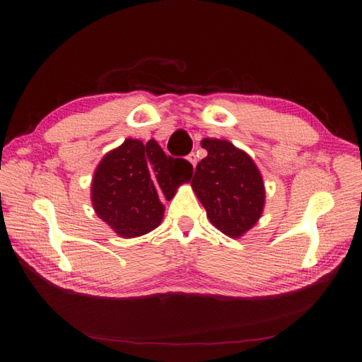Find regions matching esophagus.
Wrapping results in <instances>:
<instances>
[{
    "label": "esophagus",
    "instance_id": "34e87169",
    "mask_svg": "<svg viewBox=\"0 0 362 362\" xmlns=\"http://www.w3.org/2000/svg\"><path fill=\"white\" fill-rule=\"evenodd\" d=\"M187 160L189 163L194 165V167H197V155L195 153H190V155H187Z\"/></svg>",
    "mask_w": 362,
    "mask_h": 362
}]
</instances>
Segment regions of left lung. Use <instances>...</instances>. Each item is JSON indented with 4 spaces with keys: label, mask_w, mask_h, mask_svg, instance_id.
I'll return each instance as SVG.
<instances>
[{
    "label": "left lung",
    "mask_w": 362,
    "mask_h": 362,
    "mask_svg": "<svg viewBox=\"0 0 362 362\" xmlns=\"http://www.w3.org/2000/svg\"><path fill=\"white\" fill-rule=\"evenodd\" d=\"M207 156L197 165L192 189L214 226L238 238L259 221L264 206V186L255 163L234 144L203 139Z\"/></svg>",
    "instance_id": "obj_1"
}]
</instances>
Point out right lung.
Segmentation results:
<instances>
[{"mask_svg":"<svg viewBox=\"0 0 362 362\" xmlns=\"http://www.w3.org/2000/svg\"><path fill=\"white\" fill-rule=\"evenodd\" d=\"M194 167L186 159L167 156L155 139L147 144L125 139L103 156L93 176L91 202L99 218L117 235L133 238L158 228L163 202L189 182Z\"/></svg>","mask_w":362,"mask_h":362,"instance_id":"right-lung-1","label":"right lung"}]
</instances>
